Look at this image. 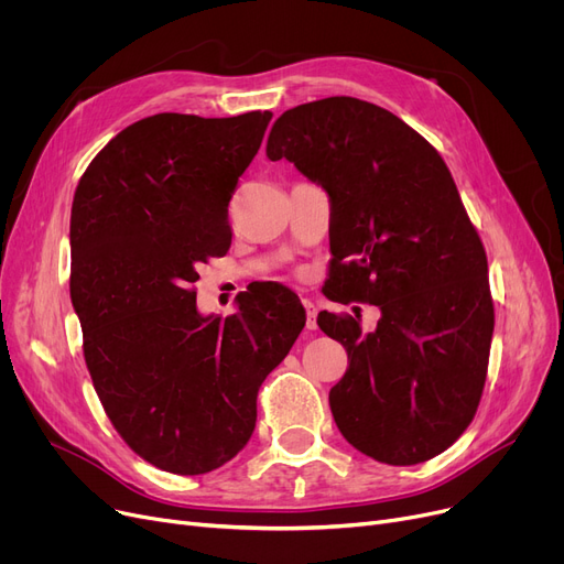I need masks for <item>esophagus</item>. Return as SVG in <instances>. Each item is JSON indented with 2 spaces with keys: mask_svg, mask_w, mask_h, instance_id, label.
Masks as SVG:
<instances>
[{
  "mask_svg": "<svg viewBox=\"0 0 564 564\" xmlns=\"http://www.w3.org/2000/svg\"><path fill=\"white\" fill-rule=\"evenodd\" d=\"M304 308H306V329H317V308L313 302L304 300Z\"/></svg>",
  "mask_w": 564,
  "mask_h": 564,
  "instance_id": "34e87169",
  "label": "esophagus"
}]
</instances>
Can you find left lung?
<instances>
[{"label": "left lung", "instance_id": "left-lung-1", "mask_svg": "<svg viewBox=\"0 0 564 564\" xmlns=\"http://www.w3.org/2000/svg\"><path fill=\"white\" fill-rule=\"evenodd\" d=\"M267 158L332 198L324 294L381 311L372 334L351 315H317L349 361L329 393L340 434L383 464L436 457L476 416L494 334L487 253L446 162L395 113L347 96L283 111Z\"/></svg>", "mask_w": 564, "mask_h": 564}]
</instances>
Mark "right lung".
I'll return each instance as SVG.
<instances>
[{"mask_svg":"<svg viewBox=\"0 0 564 564\" xmlns=\"http://www.w3.org/2000/svg\"><path fill=\"white\" fill-rule=\"evenodd\" d=\"M272 111L155 113L88 164L70 213V300L84 361L116 432L153 466L200 476L240 453L260 383L306 313L283 285L196 311V267L230 247L228 203Z\"/></svg>","mask_w":564,"mask_h":564,"instance_id":"add662e5","label":"right lung"}]
</instances>
